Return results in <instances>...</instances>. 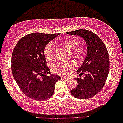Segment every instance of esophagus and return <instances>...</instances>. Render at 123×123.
<instances>
[{"mask_svg": "<svg viewBox=\"0 0 123 123\" xmlns=\"http://www.w3.org/2000/svg\"><path fill=\"white\" fill-rule=\"evenodd\" d=\"M62 79L65 80H68V78H67V77H62Z\"/></svg>", "mask_w": 123, "mask_h": 123, "instance_id": "34e87169", "label": "esophagus"}]
</instances>
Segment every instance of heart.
Returning a JSON list of instances; mask_svg holds the SVG:
<instances>
[{
	"mask_svg": "<svg viewBox=\"0 0 123 123\" xmlns=\"http://www.w3.org/2000/svg\"><path fill=\"white\" fill-rule=\"evenodd\" d=\"M59 44L68 50H71V55L78 60H82L86 55V49L84 46L78 45V40L74 38H67L59 41ZM44 56L46 60H50L53 57V45L49 43L45 46L43 50ZM76 63L74 61L57 62L52 66V70L55 74L67 76L70 72L76 68Z\"/></svg>",
	"mask_w": 123,
	"mask_h": 123,
	"instance_id": "heart-1",
	"label": "heart"
}]
</instances>
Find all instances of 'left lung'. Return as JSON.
Here are the masks:
<instances>
[{
    "mask_svg": "<svg viewBox=\"0 0 123 123\" xmlns=\"http://www.w3.org/2000/svg\"><path fill=\"white\" fill-rule=\"evenodd\" d=\"M78 36L87 46V54L77 73L83 74V79L77 78V87L70 91L76 98L89 99L97 94L104 86L109 71V57L105 45L97 35L86 30H78L67 32Z\"/></svg>",
    "mask_w": 123,
    "mask_h": 123,
    "instance_id": "8db88e82",
    "label": "left lung"
}]
</instances>
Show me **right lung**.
Instances as JSON below:
<instances>
[{"label":"right lung","mask_w":123,"mask_h":123,"mask_svg":"<svg viewBox=\"0 0 123 123\" xmlns=\"http://www.w3.org/2000/svg\"><path fill=\"white\" fill-rule=\"evenodd\" d=\"M59 34L35 32L19 40L12 56V71L15 81L26 96L36 100L49 99L61 77L51 74L43 50ZM50 75L47 76L46 74Z\"/></svg>","instance_id":"obj_1"}]
</instances>
